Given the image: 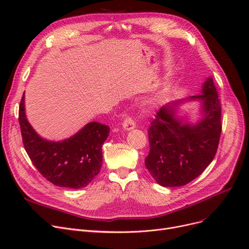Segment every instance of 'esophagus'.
Instances as JSON below:
<instances>
[{
  "label": "esophagus",
  "instance_id": "esophagus-1",
  "mask_svg": "<svg viewBox=\"0 0 249 249\" xmlns=\"http://www.w3.org/2000/svg\"><path fill=\"white\" fill-rule=\"evenodd\" d=\"M122 126L125 130H132L133 128H135V122L130 116H126L124 118V121L122 123Z\"/></svg>",
  "mask_w": 249,
  "mask_h": 249
}]
</instances>
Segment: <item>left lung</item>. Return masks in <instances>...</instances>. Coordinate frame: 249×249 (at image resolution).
<instances>
[{"label": "left lung", "instance_id": "obj_1", "mask_svg": "<svg viewBox=\"0 0 249 249\" xmlns=\"http://www.w3.org/2000/svg\"><path fill=\"white\" fill-rule=\"evenodd\" d=\"M203 94L190 99L203 103L204 118L196 125L181 124L175 117L178 102L156 113L148 129L149 153L145 166L162 187H180L198 178L212 162L218 149L221 102L212 77L203 85Z\"/></svg>", "mask_w": 249, "mask_h": 249}]
</instances>
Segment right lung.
Segmentation results:
<instances>
[{
  "instance_id": "1",
  "label": "right lung",
  "mask_w": 249,
  "mask_h": 249,
  "mask_svg": "<svg viewBox=\"0 0 249 249\" xmlns=\"http://www.w3.org/2000/svg\"><path fill=\"white\" fill-rule=\"evenodd\" d=\"M19 124L24 147L32 163L53 185L81 189L100 173L102 145L109 135V126L90 122L69 139L47 141L39 136L27 121L24 94L19 106Z\"/></svg>"
}]
</instances>
